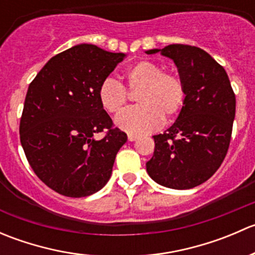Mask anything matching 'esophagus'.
Returning a JSON list of instances; mask_svg holds the SVG:
<instances>
[{"label": "esophagus", "mask_w": 255, "mask_h": 255, "mask_svg": "<svg viewBox=\"0 0 255 255\" xmlns=\"http://www.w3.org/2000/svg\"><path fill=\"white\" fill-rule=\"evenodd\" d=\"M137 138L138 135L135 134H128V140H129V142H134V140H137Z\"/></svg>", "instance_id": "esophagus-1"}]
</instances>
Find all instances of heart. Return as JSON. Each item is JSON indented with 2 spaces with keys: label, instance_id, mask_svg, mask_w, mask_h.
<instances>
[{
  "label": "heart",
  "instance_id": "obj_1",
  "mask_svg": "<svg viewBox=\"0 0 255 255\" xmlns=\"http://www.w3.org/2000/svg\"><path fill=\"white\" fill-rule=\"evenodd\" d=\"M126 89L138 91L139 106L123 111L116 126L130 134H143L155 129L161 121L169 122L180 112L185 101V86L177 74L163 71L159 64L139 60L123 73ZM118 81L106 79L99 87L97 97L102 109L116 115L127 104V91Z\"/></svg>",
  "mask_w": 255,
  "mask_h": 255
}]
</instances>
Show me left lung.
<instances>
[{
  "mask_svg": "<svg viewBox=\"0 0 255 255\" xmlns=\"http://www.w3.org/2000/svg\"><path fill=\"white\" fill-rule=\"evenodd\" d=\"M171 59L185 86V101L176 121L154 135L155 149L146 171L161 186L186 190L216 173L230 146L236 96L225 69L202 49L171 44L150 49Z\"/></svg>",
  "mask_w": 255,
  "mask_h": 255,
  "instance_id": "1",
  "label": "left lung"
}]
</instances>
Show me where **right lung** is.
<instances>
[{
	"label": "right lung",
	"mask_w": 255,
	"mask_h": 255,
	"mask_svg": "<svg viewBox=\"0 0 255 255\" xmlns=\"http://www.w3.org/2000/svg\"><path fill=\"white\" fill-rule=\"evenodd\" d=\"M94 44L53 56L30 82L19 125L23 150L37 176L68 197L101 190L127 134L112 128L99 87L126 58ZM109 129L102 140L94 134Z\"/></svg>",
	"instance_id": "obj_1"
}]
</instances>
